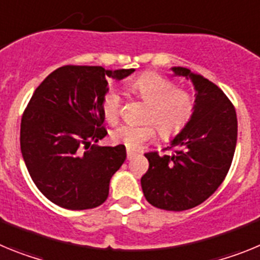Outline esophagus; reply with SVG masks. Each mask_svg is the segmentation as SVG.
Segmentation results:
<instances>
[{
  "mask_svg": "<svg viewBox=\"0 0 260 260\" xmlns=\"http://www.w3.org/2000/svg\"><path fill=\"white\" fill-rule=\"evenodd\" d=\"M135 153L132 152V151H127V160H132L133 157H134Z\"/></svg>",
  "mask_w": 260,
  "mask_h": 260,
  "instance_id": "34e87169",
  "label": "esophagus"
}]
</instances>
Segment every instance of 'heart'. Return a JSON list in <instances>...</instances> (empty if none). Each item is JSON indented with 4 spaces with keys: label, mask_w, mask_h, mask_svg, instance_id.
Here are the masks:
<instances>
[{
    "label": "heart",
    "mask_w": 260,
    "mask_h": 260,
    "mask_svg": "<svg viewBox=\"0 0 260 260\" xmlns=\"http://www.w3.org/2000/svg\"><path fill=\"white\" fill-rule=\"evenodd\" d=\"M130 89L147 104L141 125H121L114 128L112 138L128 150H138L152 141L157 128L160 137L169 139L187 125L194 113V98L186 89L176 88L171 79L156 73H146L130 84ZM103 113L108 122L114 123L121 113V96L116 89L105 92L102 102Z\"/></svg>",
    "instance_id": "obj_1"
}]
</instances>
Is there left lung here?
I'll return each mask as SVG.
<instances>
[{
	"mask_svg": "<svg viewBox=\"0 0 260 260\" xmlns=\"http://www.w3.org/2000/svg\"><path fill=\"white\" fill-rule=\"evenodd\" d=\"M174 75L191 80L194 113L171 141V155L146 153L150 162L142 190L153 207L185 211L197 207L217 190L231 168L237 143L236 109L219 87L186 68Z\"/></svg>",
	"mask_w": 260,
	"mask_h": 260,
	"instance_id": "left-lung-1",
	"label": "left lung"
}]
</instances>
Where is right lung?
<instances>
[{"label": "right lung", "instance_id": "obj_1", "mask_svg": "<svg viewBox=\"0 0 260 260\" xmlns=\"http://www.w3.org/2000/svg\"><path fill=\"white\" fill-rule=\"evenodd\" d=\"M134 71L62 66L35 89L20 122V151L34 183L52 203L79 211L107 201L126 148L93 144L108 134L102 102L107 78L121 80Z\"/></svg>", "mask_w": 260, "mask_h": 260}]
</instances>
